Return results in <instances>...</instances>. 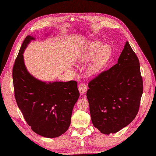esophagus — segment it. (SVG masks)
Returning a JSON list of instances; mask_svg holds the SVG:
<instances>
[{
    "instance_id": "34e87169",
    "label": "esophagus",
    "mask_w": 156,
    "mask_h": 156,
    "mask_svg": "<svg viewBox=\"0 0 156 156\" xmlns=\"http://www.w3.org/2000/svg\"><path fill=\"white\" fill-rule=\"evenodd\" d=\"M78 90H79L80 93L81 94H85L86 91H87V87L86 84H85V83H80V84L79 85Z\"/></svg>"
}]
</instances>
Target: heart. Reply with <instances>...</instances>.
I'll return each instance as SVG.
<instances>
[{
	"label": "heart",
	"instance_id": "1",
	"mask_svg": "<svg viewBox=\"0 0 156 156\" xmlns=\"http://www.w3.org/2000/svg\"><path fill=\"white\" fill-rule=\"evenodd\" d=\"M94 55L95 57L87 69L88 73L91 75L99 74L106 65L110 57L109 47L107 45L101 46V44L98 42L91 43L89 47L80 55L79 58V62H86Z\"/></svg>",
	"mask_w": 156,
	"mask_h": 156
}]
</instances>
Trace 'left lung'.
<instances>
[{"mask_svg":"<svg viewBox=\"0 0 156 156\" xmlns=\"http://www.w3.org/2000/svg\"><path fill=\"white\" fill-rule=\"evenodd\" d=\"M87 98L94 126L103 134L115 133L138 112L143 81L138 58L126 41L118 62L88 83Z\"/></svg>","mask_w":156,"mask_h":156,"instance_id":"left-lung-1","label":"left lung"}]
</instances>
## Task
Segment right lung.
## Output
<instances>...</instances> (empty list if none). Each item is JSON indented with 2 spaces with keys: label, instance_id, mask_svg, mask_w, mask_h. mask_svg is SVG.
<instances>
[{
  "label": "right lung",
  "instance_id": "obj_1",
  "mask_svg": "<svg viewBox=\"0 0 156 156\" xmlns=\"http://www.w3.org/2000/svg\"><path fill=\"white\" fill-rule=\"evenodd\" d=\"M23 41L13 66L15 99L31 130L42 136H60L69 129L74 105L80 96L77 82L38 80L27 70L23 53L31 40Z\"/></svg>",
  "mask_w": 156,
  "mask_h": 156
}]
</instances>
